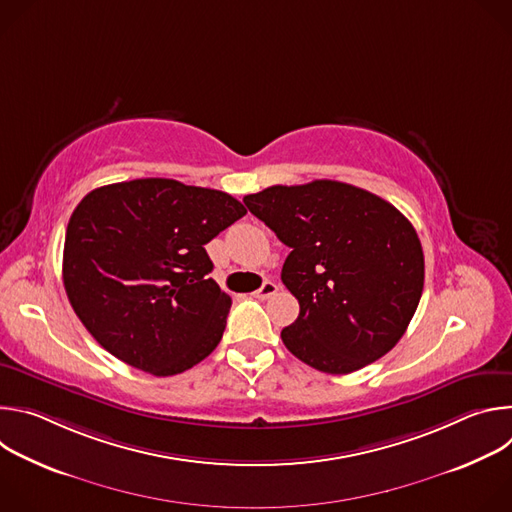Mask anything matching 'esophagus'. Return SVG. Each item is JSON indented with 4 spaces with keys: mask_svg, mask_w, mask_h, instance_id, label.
Here are the masks:
<instances>
[{
    "mask_svg": "<svg viewBox=\"0 0 512 512\" xmlns=\"http://www.w3.org/2000/svg\"><path fill=\"white\" fill-rule=\"evenodd\" d=\"M275 294H277V285L273 281H265L257 291H253V296L259 300H269Z\"/></svg>",
    "mask_w": 512,
    "mask_h": 512,
    "instance_id": "1",
    "label": "esophagus"
}]
</instances>
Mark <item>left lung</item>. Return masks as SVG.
I'll list each match as a JSON object with an SVG mask.
<instances>
[{"label": "left lung", "mask_w": 512, "mask_h": 512, "mask_svg": "<svg viewBox=\"0 0 512 512\" xmlns=\"http://www.w3.org/2000/svg\"><path fill=\"white\" fill-rule=\"evenodd\" d=\"M291 251L283 285L300 302L281 330L312 369L348 375L385 356L405 334L423 291V249L413 225L362 188L314 180L243 198Z\"/></svg>", "instance_id": "1"}]
</instances>
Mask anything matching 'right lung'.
<instances>
[{"label":"right lung","instance_id":"obj_1","mask_svg":"<svg viewBox=\"0 0 512 512\" xmlns=\"http://www.w3.org/2000/svg\"><path fill=\"white\" fill-rule=\"evenodd\" d=\"M245 206L168 178L95 188L72 212L62 257L68 302L113 356L154 377L192 369L223 338L231 298L204 249Z\"/></svg>","mask_w":512,"mask_h":512}]
</instances>
